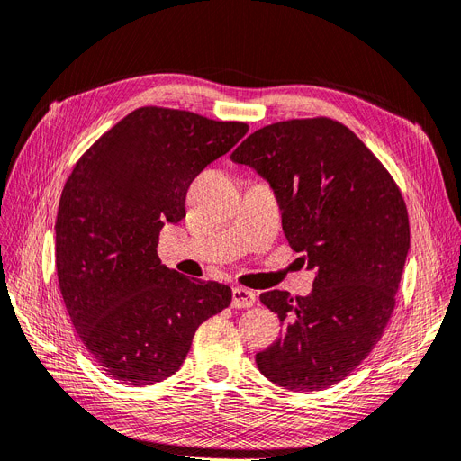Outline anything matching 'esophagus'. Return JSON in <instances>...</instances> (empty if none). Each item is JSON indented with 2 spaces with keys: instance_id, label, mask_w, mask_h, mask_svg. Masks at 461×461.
<instances>
[{
  "instance_id": "obj_1",
  "label": "esophagus",
  "mask_w": 461,
  "mask_h": 461,
  "mask_svg": "<svg viewBox=\"0 0 461 461\" xmlns=\"http://www.w3.org/2000/svg\"><path fill=\"white\" fill-rule=\"evenodd\" d=\"M255 304V293L244 287H234L232 289V308H249Z\"/></svg>"
}]
</instances>
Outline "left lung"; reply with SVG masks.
Instances as JSON below:
<instances>
[{"mask_svg": "<svg viewBox=\"0 0 461 461\" xmlns=\"http://www.w3.org/2000/svg\"><path fill=\"white\" fill-rule=\"evenodd\" d=\"M230 158L270 183L289 246L316 270L308 297L261 293L284 335L255 363L285 390H327L371 354L393 314L411 248L402 193L369 147L329 117L267 124Z\"/></svg>", "mask_w": 461, "mask_h": 461, "instance_id": "obj_1", "label": "left lung"}]
</instances>
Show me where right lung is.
I'll list each match as a JSON object with an SVG mask.
<instances>
[{
	"mask_svg": "<svg viewBox=\"0 0 461 461\" xmlns=\"http://www.w3.org/2000/svg\"><path fill=\"white\" fill-rule=\"evenodd\" d=\"M248 124L145 105L100 136L73 167L57 215V272L77 335L100 369L151 385L185 361L229 285L160 265L164 223L185 217L193 179L244 138Z\"/></svg>",
	"mask_w": 461,
	"mask_h": 461,
	"instance_id": "1",
	"label": "right lung"
}]
</instances>
